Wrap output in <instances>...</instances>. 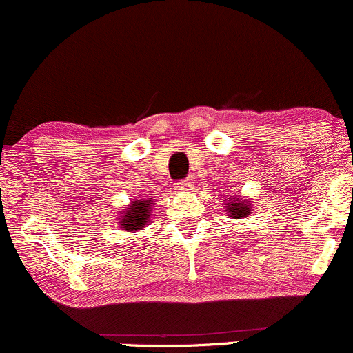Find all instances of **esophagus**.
<instances>
[{"mask_svg": "<svg viewBox=\"0 0 353 353\" xmlns=\"http://www.w3.org/2000/svg\"><path fill=\"white\" fill-rule=\"evenodd\" d=\"M192 188H194V183H192L191 177H188V179H183L177 183V189H179V191H189V189H192Z\"/></svg>", "mask_w": 353, "mask_h": 353, "instance_id": "1", "label": "esophagus"}]
</instances>
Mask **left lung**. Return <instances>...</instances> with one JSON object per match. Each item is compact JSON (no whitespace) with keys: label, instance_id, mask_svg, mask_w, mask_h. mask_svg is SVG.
<instances>
[{"label":"left lung","instance_id":"obj_1","mask_svg":"<svg viewBox=\"0 0 353 353\" xmlns=\"http://www.w3.org/2000/svg\"><path fill=\"white\" fill-rule=\"evenodd\" d=\"M230 203H226V211L230 212V218L233 219H241V218H248L251 211V201H241L239 196H233L228 197Z\"/></svg>","mask_w":353,"mask_h":353}]
</instances>
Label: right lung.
I'll list each match as a JSON object with an SVG mask.
<instances>
[{"mask_svg": "<svg viewBox=\"0 0 353 353\" xmlns=\"http://www.w3.org/2000/svg\"><path fill=\"white\" fill-rule=\"evenodd\" d=\"M152 203V197L134 201L132 206L127 208V211H123V216L120 218V228H123L127 231L142 230L147 224V221H149V212Z\"/></svg>", "mask_w": 353, "mask_h": 353, "instance_id": "right-lung-1", "label": "right lung"}]
</instances>
